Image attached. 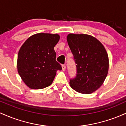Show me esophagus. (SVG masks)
Masks as SVG:
<instances>
[{
	"label": "esophagus",
	"mask_w": 126,
	"mask_h": 126,
	"mask_svg": "<svg viewBox=\"0 0 126 126\" xmlns=\"http://www.w3.org/2000/svg\"><path fill=\"white\" fill-rule=\"evenodd\" d=\"M62 70H63V71H65V70H66V66H65L64 64L62 65Z\"/></svg>",
	"instance_id": "obj_1"
}]
</instances>
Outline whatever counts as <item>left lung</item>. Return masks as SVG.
Wrapping results in <instances>:
<instances>
[{"label":"left lung","mask_w":126,"mask_h":126,"mask_svg":"<svg viewBox=\"0 0 126 126\" xmlns=\"http://www.w3.org/2000/svg\"><path fill=\"white\" fill-rule=\"evenodd\" d=\"M68 45L76 64V76L70 85L76 92L89 94L103 84L107 76L109 60L103 45L93 36L69 34Z\"/></svg>","instance_id":"obj_1"}]
</instances>
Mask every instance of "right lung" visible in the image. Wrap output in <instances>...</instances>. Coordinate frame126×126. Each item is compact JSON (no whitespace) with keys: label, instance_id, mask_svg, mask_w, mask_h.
<instances>
[{"label":"right lung","instance_id":"add662e5","mask_svg":"<svg viewBox=\"0 0 126 126\" xmlns=\"http://www.w3.org/2000/svg\"><path fill=\"white\" fill-rule=\"evenodd\" d=\"M60 40L59 34L38 33L25 41L18 52L17 68L19 76L31 89L50 86L61 65L56 60L54 50Z\"/></svg>","mask_w":126,"mask_h":126}]
</instances>
